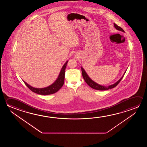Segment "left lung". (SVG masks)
Wrapping results in <instances>:
<instances>
[{
  "label": "left lung",
  "mask_w": 147,
  "mask_h": 147,
  "mask_svg": "<svg viewBox=\"0 0 147 147\" xmlns=\"http://www.w3.org/2000/svg\"><path fill=\"white\" fill-rule=\"evenodd\" d=\"M114 27H115V28L116 29H117V30L125 32L124 30H123L121 27L118 26L117 24H114ZM81 69H82V77L84 78V81L86 82L87 83V84H88L90 87H91L92 88H93V89L97 90H101V91L107 90H109V89H112L113 88L115 87L120 82L121 80H122V78H123V76H124V75L125 74V72H126V71H125V72L123 74V76L121 77V78H120V80L116 82L114 84H112V85H110V86L105 87V86H101V85H100V84H98L96 83L95 82L93 81V80L88 76V75H87V73L86 72V71H84V69L82 67H81Z\"/></svg>",
  "instance_id": "obj_1"
}]
</instances>
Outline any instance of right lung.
<instances>
[{
  "instance_id": "right-lung-1",
  "label": "right lung",
  "mask_w": 147,
  "mask_h": 147,
  "mask_svg": "<svg viewBox=\"0 0 147 147\" xmlns=\"http://www.w3.org/2000/svg\"><path fill=\"white\" fill-rule=\"evenodd\" d=\"M67 62L68 61H67L64 64V65H63L57 79L53 83V84H51L49 87L44 88H35L30 86L24 80L23 81L28 88L30 90H31L33 92L35 93L40 94V95H43L54 94L58 91V90L63 87V84H64L65 73V67L67 65Z\"/></svg>"
}]
</instances>
